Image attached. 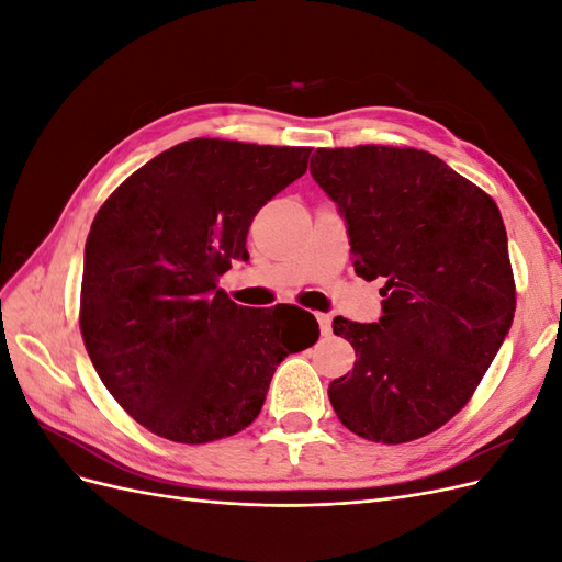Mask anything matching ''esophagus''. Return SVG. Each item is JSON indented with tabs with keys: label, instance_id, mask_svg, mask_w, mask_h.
I'll list each match as a JSON object with an SVG mask.
<instances>
[{
	"label": "esophagus",
	"instance_id": "esophagus-1",
	"mask_svg": "<svg viewBox=\"0 0 562 562\" xmlns=\"http://www.w3.org/2000/svg\"><path fill=\"white\" fill-rule=\"evenodd\" d=\"M316 321H318V328L323 335L333 333V318L328 314H316Z\"/></svg>",
	"mask_w": 562,
	"mask_h": 562
}]
</instances>
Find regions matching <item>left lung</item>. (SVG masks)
<instances>
[{"instance_id": "obj_1", "label": "left lung", "mask_w": 562, "mask_h": 562, "mask_svg": "<svg viewBox=\"0 0 562 562\" xmlns=\"http://www.w3.org/2000/svg\"><path fill=\"white\" fill-rule=\"evenodd\" d=\"M310 171L347 220L356 274L384 281L378 323L333 321L356 363L330 382V403L375 443L427 436L471 401L514 323L502 213L415 147H321Z\"/></svg>"}]
</instances>
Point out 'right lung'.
Wrapping results in <instances>:
<instances>
[{"instance_id":"add662e5","label":"right lung","mask_w":562,"mask_h":562,"mask_svg":"<svg viewBox=\"0 0 562 562\" xmlns=\"http://www.w3.org/2000/svg\"><path fill=\"white\" fill-rule=\"evenodd\" d=\"M312 147L194 138L128 176L95 213L79 328L95 372L145 429L211 443L260 415L277 366L318 339L297 307L248 312L217 288L265 203Z\"/></svg>"}]
</instances>
